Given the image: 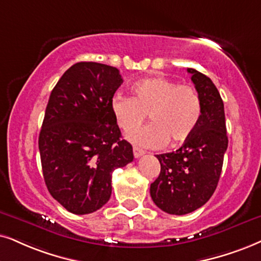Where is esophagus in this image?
Returning a JSON list of instances; mask_svg holds the SVG:
<instances>
[{
  "label": "esophagus",
  "instance_id": "1",
  "mask_svg": "<svg viewBox=\"0 0 261 261\" xmlns=\"http://www.w3.org/2000/svg\"><path fill=\"white\" fill-rule=\"evenodd\" d=\"M143 154H144V150H142V149H140V148H137V147H134V156L135 158H140Z\"/></svg>",
  "mask_w": 261,
  "mask_h": 261
}]
</instances>
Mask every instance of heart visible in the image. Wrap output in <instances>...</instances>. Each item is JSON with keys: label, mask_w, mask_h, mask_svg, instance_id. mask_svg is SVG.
Segmentation results:
<instances>
[{"label": "heart", "mask_w": 261, "mask_h": 261, "mask_svg": "<svg viewBox=\"0 0 261 261\" xmlns=\"http://www.w3.org/2000/svg\"><path fill=\"white\" fill-rule=\"evenodd\" d=\"M134 96L115 94L112 111L125 133L137 128L150 114L152 124L127 136L138 147L156 149L187 141L200 123L202 108L194 87L164 77L148 78L133 88Z\"/></svg>", "instance_id": "1"}]
</instances>
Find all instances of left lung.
Returning <instances> with one entry per match:
<instances>
[{"mask_svg": "<svg viewBox=\"0 0 261 261\" xmlns=\"http://www.w3.org/2000/svg\"><path fill=\"white\" fill-rule=\"evenodd\" d=\"M201 100L200 123L179 149L156 155L161 170L150 184V196L164 212H194L211 199L218 186L227 136L224 103L213 82L188 68Z\"/></svg>", "mask_w": 261, "mask_h": 261, "instance_id": "8db88e82", "label": "left lung"}]
</instances>
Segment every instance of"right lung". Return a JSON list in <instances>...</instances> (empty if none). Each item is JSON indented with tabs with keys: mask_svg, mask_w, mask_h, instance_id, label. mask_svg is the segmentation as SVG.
I'll return each instance as SVG.
<instances>
[{
	"mask_svg": "<svg viewBox=\"0 0 261 261\" xmlns=\"http://www.w3.org/2000/svg\"><path fill=\"white\" fill-rule=\"evenodd\" d=\"M121 83L118 68L77 62L49 97L38 138L43 177L50 195L71 213L100 210L111 197L113 171L134 160L112 111Z\"/></svg>",
	"mask_w": 261,
	"mask_h": 261,
	"instance_id": "right-lung-1",
	"label": "right lung"
}]
</instances>
